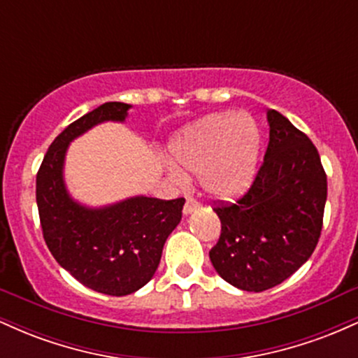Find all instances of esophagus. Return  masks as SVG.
Masks as SVG:
<instances>
[{
	"label": "esophagus",
	"mask_w": 358,
	"mask_h": 358,
	"mask_svg": "<svg viewBox=\"0 0 358 358\" xmlns=\"http://www.w3.org/2000/svg\"><path fill=\"white\" fill-rule=\"evenodd\" d=\"M196 208H200V203L196 202L195 199H188L187 202H185L183 213H185V215H190V213H192V212H195Z\"/></svg>",
	"instance_id": "obj_1"
}]
</instances>
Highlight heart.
<instances>
[{"mask_svg":"<svg viewBox=\"0 0 358 358\" xmlns=\"http://www.w3.org/2000/svg\"><path fill=\"white\" fill-rule=\"evenodd\" d=\"M261 134L248 114H213L187 127L170 145L176 165L200 173L203 190L215 199H232L248 188L256 171ZM176 180H185L170 165Z\"/></svg>","mask_w":358,"mask_h":358,"instance_id":"obj_1","label":"heart"}]
</instances>
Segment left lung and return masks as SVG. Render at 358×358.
I'll use <instances>...</instances> for the list:
<instances>
[{"label": "left lung", "mask_w": 358, "mask_h": 358, "mask_svg": "<svg viewBox=\"0 0 358 358\" xmlns=\"http://www.w3.org/2000/svg\"><path fill=\"white\" fill-rule=\"evenodd\" d=\"M269 143L252 185L236 203L213 207L222 231L208 252L222 279L244 291L281 285L318 244L327 173L318 150L278 110H268Z\"/></svg>", "instance_id": "1"}]
</instances>
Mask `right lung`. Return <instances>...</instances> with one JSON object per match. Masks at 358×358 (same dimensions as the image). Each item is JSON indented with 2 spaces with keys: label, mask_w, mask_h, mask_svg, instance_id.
Here are the masks:
<instances>
[{
  "label": "right lung",
  "mask_w": 358,
  "mask_h": 358,
  "mask_svg": "<svg viewBox=\"0 0 358 358\" xmlns=\"http://www.w3.org/2000/svg\"><path fill=\"white\" fill-rule=\"evenodd\" d=\"M131 106L106 102L53 139L36 173V205L52 256L97 293L126 296L153 278L163 245L182 220L185 199L133 196L101 208L71 199L64 183L69 143L104 121L122 122Z\"/></svg>",
  "instance_id": "obj_1"
}]
</instances>
